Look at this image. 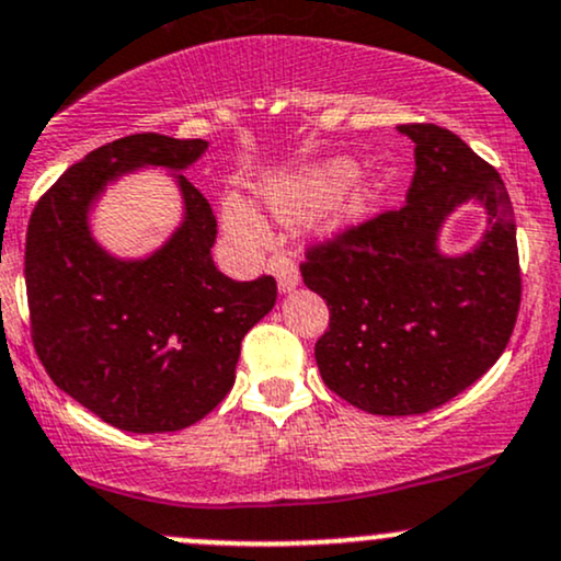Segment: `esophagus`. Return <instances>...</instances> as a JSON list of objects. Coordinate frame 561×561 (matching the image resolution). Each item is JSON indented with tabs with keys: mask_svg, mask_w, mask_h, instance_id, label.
I'll list each match as a JSON object with an SVG mask.
<instances>
[{
	"mask_svg": "<svg viewBox=\"0 0 561 561\" xmlns=\"http://www.w3.org/2000/svg\"><path fill=\"white\" fill-rule=\"evenodd\" d=\"M271 271H274L276 285H279V293H293L295 287L300 285L298 266H295L293 257L285 255V252H279V255L271 257Z\"/></svg>",
	"mask_w": 561,
	"mask_h": 561,
	"instance_id": "1",
	"label": "esophagus"
}]
</instances>
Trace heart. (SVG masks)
<instances>
[{"label":"heart","mask_w":561,"mask_h":561,"mask_svg":"<svg viewBox=\"0 0 561 561\" xmlns=\"http://www.w3.org/2000/svg\"><path fill=\"white\" fill-rule=\"evenodd\" d=\"M351 172H354V162L343 157L274 172L257 186V199L271 218L282 224H298L322 206L317 231L322 237H335L359 226L373 213L383 188L378 178L351 175ZM224 224L244 242L257 244L266 237V224L242 196H226Z\"/></svg>","instance_id":"1"}]
</instances>
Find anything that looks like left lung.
<instances>
[{
  "label": "left lung",
  "instance_id": "1",
  "mask_svg": "<svg viewBox=\"0 0 561 561\" xmlns=\"http://www.w3.org/2000/svg\"><path fill=\"white\" fill-rule=\"evenodd\" d=\"M397 130L415 144L408 205L309 250L300 274L330 309L313 348L328 389L373 415H423L477 383L506 348L522 300L519 252L495 168L445 127ZM471 201L489 226L453 256L440 229Z\"/></svg>",
  "mask_w": 561,
  "mask_h": 561
}]
</instances>
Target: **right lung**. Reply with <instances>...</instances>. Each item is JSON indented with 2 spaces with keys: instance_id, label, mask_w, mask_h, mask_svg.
Wrapping results in <instances>:
<instances>
[{
  "instance_id": "add662e5",
  "label": "right lung",
  "mask_w": 561,
  "mask_h": 561,
  "mask_svg": "<svg viewBox=\"0 0 561 561\" xmlns=\"http://www.w3.org/2000/svg\"><path fill=\"white\" fill-rule=\"evenodd\" d=\"M207 140L140 133L90 151L36 202L26 233L31 337L60 391L130 434L202 421L233 386L242 337L276 304L274 276L233 282L215 268L210 202L183 175ZM162 167L182 224L140 259L114 256L89 215L108 185Z\"/></svg>"
}]
</instances>
